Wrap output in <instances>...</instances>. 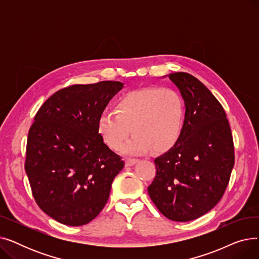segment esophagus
<instances>
[{"label": "esophagus", "instance_id": "1", "mask_svg": "<svg viewBox=\"0 0 259 259\" xmlns=\"http://www.w3.org/2000/svg\"><path fill=\"white\" fill-rule=\"evenodd\" d=\"M138 161H139L138 158H127V159H126V166H128V167L133 166V165L137 164Z\"/></svg>", "mask_w": 259, "mask_h": 259}]
</instances>
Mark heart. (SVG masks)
I'll return each instance as SVG.
<instances>
[{
  "label": "heart",
  "mask_w": 259,
  "mask_h": 259,
  "mask_svg": "<svg viewBox=\"0 0 259 259\" xmlns=\"http://www.w3.org/2000/svg\"><path fill=\"white\" fill-rule=\"evenodd\" d=\"M182 95L168 88H144L125 93L115 103V112L104 110L97 130L104 143L118 150L131 131L133 137L121 148L126 154L152 150L166 152L179 142L185 121Z\"/></svg>",
  "instance_id": "1"
}]
</instances>
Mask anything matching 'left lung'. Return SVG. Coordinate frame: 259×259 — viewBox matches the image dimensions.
Listing matches in <instances>:
<instances>
[{
  "label": "left lung",
  "instance_id": "1",
  "mask_svg": "<svg viewBox=\"0 0 259 259\" xmlns=\"http://www.w3.org/2000/svg\"><path fill=\"white\" fill-rule=\"evenodd\" d=\"M186 112L181 139L154 160L156 175L148 193L159 212L174 222L198 219L223 197L234 166L232 132L221 103L193 75L169 74Z\"/></svg>",
  "mask_w": 259,
  "mask_h": 259
}]
</instances>
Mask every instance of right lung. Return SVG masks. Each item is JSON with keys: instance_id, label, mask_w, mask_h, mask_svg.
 Wrapping results in <instances>:
<instances>
[{"instance_id": "1", "label": "right lung", "mask_w": 259, "mask_h": 259, "mask_svg": "<svg viewBox=\"0 0 259 259\" xmlns=\"http://www.w3.org/2000/svg\"><path fill=\"white\" fill-rule=\"evenodd\" d=\"M122 86L103 80L63 88L34 116L25 170L37 206L61 224L75 227L94 220L124 168L97 130L100 113Z\"/></svg>"}]
</instances>
